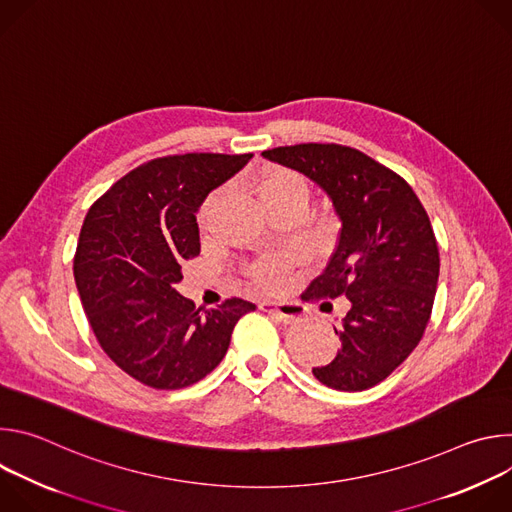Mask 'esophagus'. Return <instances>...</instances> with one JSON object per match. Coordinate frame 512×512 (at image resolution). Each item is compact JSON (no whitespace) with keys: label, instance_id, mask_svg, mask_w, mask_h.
Segmentation results:
<instances>
[{"label":"esophagus","instance_id":"obj_1","mask_svg":"<svg viewBox=\"0 0 512 512\" xmlns=\"http://www.w3.org/2000/svg\"><path fill=\"white\" fill-rule=\"evenodd\" d=\"M261 310L267 312L271 318H275L277 322H283V324H291L294 320L302 318L304 314V308L302 304H275V302H263L261 304Z\"/></svg>","mask_w":512,"mask_h":512}]
</instances>
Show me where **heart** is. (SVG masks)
<instances>
[{"label": "heart", "instance_id": "obj_1", "mask_svg": "<svg viewBox=\"0 0 512 512\" xmlns=\"http://www.w3.org/2000/svg\"><path fill=\"white\" fill-rule=\"evenodd\" d=\"M251 192L255 194V198L259 200V204L271 214L277 212L281 208L287 206H306L308 202V184L304 180L302 174H298L296 170H289V168H281V166H273L269 170H265L261 176H257L251 182ZM221 192H212L198 214V221L200 227L206 229L210 225V218L221 202ZM294 267L291 259L279 257V259H263L255 265H251L247 269V277L249 281L263 289V291H277L285 285L287 275Z\"/></svg>", "mask_w": 512, "mask_h": 512}]
</instances>
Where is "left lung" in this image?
<instances>
[{
    "mask_svg": "<svg viewBox=\"0 0 512 512\" xmlns=\"http://www.w3.org/2000/svg\"><path fill=\"white\" fill-rule=\"evenodd\" d=\"M326 190L340 218L338 245L306 289V302L348 298L342 348L314 377L336 391L385 381L419 344L435 300L440 251L413 188L391 168L340 143L263 152Z\"/></svg>",
    "mask_w": 512,
    "mask_h": 512,
    "instance_id": "8db88e82",
    "label": "left lung"
}]
</instances>
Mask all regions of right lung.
I'll return each mask as SVG.
<instances>
[{"instance_id": "obj_1", "label": "right lung", "mask_w": 512, "mask_h": 512, "mask_svg": "<svg viewBox=\"0 0 512 512\" xmlns=\"http://www.w3.org/2000/svg\"><path fill=\"white\" fill-rule=\"evenodd\" d=\"M253 154H178L145 162L89 208L75 253L79 296L105 354L152 389H184L218 367L241 298L196 308L180 296L182 263L200 255L196 210Z\"/></svg>"}]
</instances>
